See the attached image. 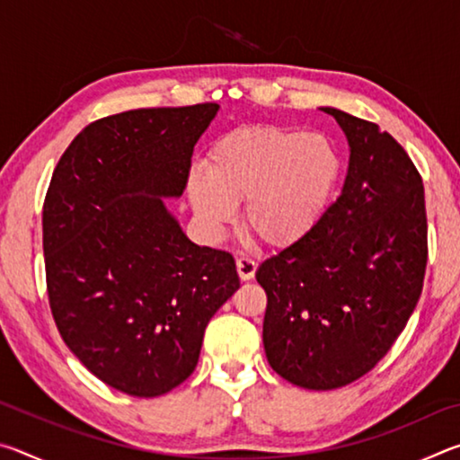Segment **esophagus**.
Wrapping results in <instances>:
<instances>
[{"label": "esophagus", "mask_w": 460, "mask_h": 460, "mask_svg": "<svg viewBox=\"0 0 460 460\" xmlns=\"http://www.w3.org/2000/svg\"><path fill=\"white\" fill-rule=\"evenodd\" d=\"M255 270H258V263H255L252 258H245V255L237 258V274L243 282H247V279H252L255 276Z\"/></svg>", "instance_id": "1"}]
</instances>
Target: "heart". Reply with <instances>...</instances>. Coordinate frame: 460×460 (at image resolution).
I'll use <instances>...</instances> for the list:
<instances>
[{
    "label": "heart",
    "instance_id": "b5f03b06",
    "mask_svg": "<svg viewBox=\"0 0 460 460\" xmlns=\"http://www.w3.org/2000/svg\"><path fill=\"white\" fill-rule=\"evenodd\" d=\"M339 176L341 158L329 137L253 126L225 134L208 152V170H190L186 190L208 237L221 235L245 200L247 231L261 243L288 247L323 219Z\"/></svg>",
    "mask_w": 460,
    "mask_h": 460
}]
</instances>
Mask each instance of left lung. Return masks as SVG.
<instances>
[{
    "mask_svg": "<svg viewBox=\"0 0 460 460\" xmlns=\"http://www.w3.org/2000/svg\"><path fill=\"white\" fill-rule=\"evenodd\" d=\"M349 142L339 199L316 227L255 271L268 294L263 349L306 389L363 377L392 349L422 294L428 260L422 176L379 126L323 107Z\"/></svg>",
    "mask_w": 460,
    "mask_h": 460,
    "instance_id": "obj_1",
    "label": "left lung"
}]
</instances>
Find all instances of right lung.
Returning <instances> with one entry per match:
<instances>
[{"instance_id": "add662e5", "label": "right lung", "mask_w": 460, "mask_h": 460, "mask_svg": "<svg viewBox=\"0 0 460 460\" xmlns=\"http://www.w3.org/2000/svg\"><path fill=\"white\" fill-rule=\"evenodd\" d=\"M219 105L134 109L89 123L44 199L50 310L62 341L103 384L168 394L199 363L213 314L239 288L235 260L184 235L164 199L189 181Z\"/></svg>"}]
</instances>
